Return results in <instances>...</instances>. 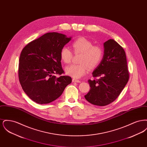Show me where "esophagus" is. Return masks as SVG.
Segmentation results:
<instances>
[{
    "instance_id": "34e87169",
    "label": "esophagus",
    "mask_w": 147,
    "mask_h": 147,
    "mask_svg": "<svg viewBox=\"0 0 147 147\" xmlns=\"http://www.w3.org/2000/svg\"><path fill=\"white\" fill-rule=\"evenodd\" d=\"M72 82H74V83H80V80H78V79H72Z\"/></svg>"
}]
</instances>
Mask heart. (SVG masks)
<instances>
[{
    "mask_svg": "<svg viewBox=\"0 0 147 147\" xmlns=\"http://www.w3.org/2000/svg\"><path fill=\"white\" fill-rule=\"evenodd\" d=\"M75 53L81 54L78 65H71L65 68V73L73 78H80L88 70L96 68L101 62L103 55V49L98 46H94L93 42L85 37H80L74 41L71 45ZM73 53L70 49L63 47L60 52L62 61L65 64L70 63Z\"/></svg>",
    "mask_w": 147,
    "mask_h": 147,
    "instance_id": "1",
    "label": "heart"
}]
</instances>
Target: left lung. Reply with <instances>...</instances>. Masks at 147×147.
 <instances>
[{
	"label": "left lung",
	"instance_id": "obj_1",
	"mask_svg": "<svg viewBox=\"0 0 147 147\" xmlns=\"http://www.w3.org/2000/svg\"><path fill=\"white\" fill-rule=\"evenodd\" d=\"M104 53L101 62L92 73L97 80H89L91 88L84 96L92 104L103 106L114 101L129 79L126 53L113 39L104 43Z\"/></svg>",
	"mask_w": 147,
	"mask_h": 147
}]
</instances>
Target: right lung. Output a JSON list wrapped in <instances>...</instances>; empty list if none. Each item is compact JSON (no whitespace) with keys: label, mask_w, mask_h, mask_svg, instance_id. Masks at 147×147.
I'll use <instances>...</instances> for the list:
<instances>
[{"label":"right lung","mask_w":147,"mask_h":147,"mask_svg":"<svg viewBox=\"0 0 147 147\" xmlns=\"http://www.w3.org/2000/svg\"><path fill=\"white\" fill-rule=\"evenodd\" d=\"M71 37L49 32L28 43L21 51L19 78L21 87L32 100L39 104L55 101L70 84L69 76L56 77L64 73L61 50Z\"/></svg>","instance_id":"obj_1"}]
</instances>
